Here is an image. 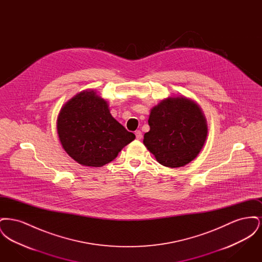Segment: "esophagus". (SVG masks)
Returning <instances> with one entry per match:
<instances>
[{
    "label": "esophagus",
    "instance_id": "esophagus-1",
    "mask_svg": "<svg viewBox=\"0 0 262 262\" xmlns=\"http://www.w3.org/2000/svg\"><path fill=\"white\" fill-rule=\"evenodd\" d=\"M135 135H136V137H137V140H140V139L142 138V134H141V132H140V130H137V132L135 133Z\"/></svg>",
    "mask_w": 262,
    "mask_h": 262
}]
</instances>
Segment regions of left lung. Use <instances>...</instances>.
<instances>
[{"instance_id":"1","label":"left lung","mask_w":262,"mask_h":262,"mask_svg":"<svg viewBox=\"0 0 262 262\" xmlns=\"http://www.w3.org/2000/svg\"><path fill=\"white\" fill-rule=\"evenodd\" d=\"M148 125L143 144L157 162L169 168L191 162L200 154L208 134L200 105L183 95L167 97L154 106Z\"/></svg>"}]
</instances>
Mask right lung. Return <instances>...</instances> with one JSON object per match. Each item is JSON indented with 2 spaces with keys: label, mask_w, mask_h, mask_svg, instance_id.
<instances>
[{
  "label": "right lung",
  "mask_w": 262,
  "mask_h": 262,
  "mask_svg": "<svg viewBox=\"0 0 262 262\" xmlns=\"http://www.w3.org/2000/svg\"><path fill=\"white\" fill-rule=\"evenodd\" d=\"M57 133L70 157L94 168L113 161L136 138L113 118L108 102L93 89L77 93L62 106Z\"/></svg>",
  "instance_id": "right-lung-1"
}]
</instances>
